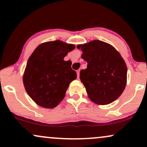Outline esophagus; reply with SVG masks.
I'll return each instance as SVG.
<instances>
[{
  "label": "esophagus",
  "instance_id": "obj_1",
  "mask_svg": "<svg viewBox=\"0 0 147 147\" xmlns=\"http://www.w3.org/2000/svg\"><path fill=\"white\" fill-rule=\"evenodd\" d=\"M79 72H80V70H77V78H79Z\"/></svg>",
  "mask_w": 147,
  "mask_h": 147
}]
</instances>
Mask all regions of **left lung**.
Here are the masks:
<instances>
[{
    "mask_svg": "<svg viewBox=\"0 0 147 147\" xmlns=\"http://www.w3.org/2000/svg\"><path fill=\"white\" fill-rule=\"evenodd\" d=\"M87 61V68L80 71V79L89 98L100 105L114 102L124 91L127 67L120 54L109 43L94 40L78 45Z\"/></svg>",
    "mask_w": 147,
    "mask_h": 147,
    "instance_id": "left-lung-1",
    "label": "left lung"
}]
</instances>
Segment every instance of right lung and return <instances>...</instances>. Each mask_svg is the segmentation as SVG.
Returning <instances> with one entry per match:
<instances>
[{
	"mask_svg": "<svg viewBox=\"0 0 147 147\" xmlns=\"http://www.w3.org/2000/svg\"><path fill=\"white\" fill-rule=\"evenodd\" d=\"M75 48L59 40L41 43L35 49L27 63L23 84L28 95L41 107L53 109L63 100L77 73L71 61L64 57Z\"/></svg>",
	"mask_w": 147,
	"mask_h": 147,
	"instance_id": "1",
	"label": "right lung"
}]
</instances>
